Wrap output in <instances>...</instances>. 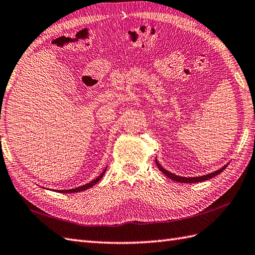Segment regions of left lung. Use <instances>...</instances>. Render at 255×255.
I'll list each match as a JSON object with an SVG mask.
<instances>
[{
    "instance_id": "obj_1",
    "label": "left lung",
    "mask_w": 255,
    "mask_h": 255,
    "mask_svg": "<svg viewBox=\"0 0 255 255\" xmlns=\"http://www.w3.org/2000/svg\"><path fill=\"white\" fill-rule=\"evenodd\" d=\"M155 162H156V165H157V167H158V169L162 171V173L165 175V176H167L169 179H171V180H174V181H178V182H183V183H192V182H200V181H204V180H208V179H211V178H213V177H215L216 175H218V174H221L223 170H225V168L227 167V165H225V166H223L221 169H218V170H216V171H214V173H211V174H208V175H204V176H201V177H189V178H187V177H180V176H177V175H174V174H171V173H169V171H167L166 169H165L161 164H158V162H157V159H155Z\"/></svg>"
}]
</instances>
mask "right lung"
<instances>
[{"label":"right lung","mask_w":255,"mask_h":255,"mask_svg":"<svg viewBox=\"0 0 255 255\" xmlns=\"http://www.w3.org/2000/svg\"><path fill=\"white\" fill-rule=\"evenodd\" d=\"M105 170H106V168L102 171V174H101V175L98 177V178H96L94 180L90 181L89 183H86V185H84V186L78 187V188H76V189H70V190H58V192H62V193H73V192H80V191L87 190V189L91 188L92 186L96 185V183H97L98 181H100V180H101V178H102L103 175H104V173H105Z\"/></svg>","instance_id":"add662e5"}]
</instances>
